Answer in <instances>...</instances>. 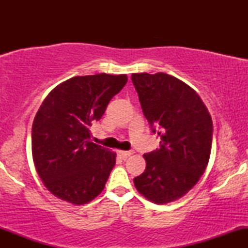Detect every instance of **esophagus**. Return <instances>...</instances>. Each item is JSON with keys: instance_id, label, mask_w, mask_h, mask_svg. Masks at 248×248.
<instances>
[{"instance_id": "esophagus-1", "label": "esophagus", "mask_w": 248, "mask_h": 248, "mask_svg": "<svg viewBox=\"0 0 248 248\" xmlns=\"http://www.w3.org/2000/svg\"><path fill=\"white\" fill-rule=\"evenodd\" d=\"M119 154H120L122 157L126 158V157H128V156L133 155L134 152H132V150H129V152H124V150H119Z\"/></svg>"}]
</instances>
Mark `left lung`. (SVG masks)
Listing matches in <instances>:
<instances>
[{"label": "left lung", "instance_id": "1", "mask_svg": "<svg viewBox=\"0 0 248 248\" xmlns=\"http://www.w3.org/2000/svg\"><path fill=\"white\" fill-rule=\"evenodd\" d=\"M132 81L153 133L161 138L160 148L143 155L146 170L134 184L148 201L171 203L186 195L205 171L212 147L211 115L197 92L173 76L133 73Z\"/></svg>", "mask_w": 248, "mask_h": 248}]
</instances>
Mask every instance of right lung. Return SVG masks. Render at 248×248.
Instances as JSON below:
<instances>
[{
    "label": "right lung",
    "instance_id": "add662e5",
    "mask_svg": "<svg viewBox=\"0 0 248 248\" xmlns=\"http://www.w3.org/2000/svg\"><path fill=\"white\" fill-rule=\"evenodd\" d=\"M126 75L73 77L56 86L33 119L32 158L45 187L75 205L100 195L116 154L91 142L90 127L124 88Z\"/></svg>",
    "mask_w": 248,
    "mask_h": 248
}]
</instances>
